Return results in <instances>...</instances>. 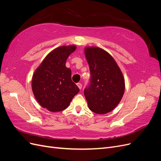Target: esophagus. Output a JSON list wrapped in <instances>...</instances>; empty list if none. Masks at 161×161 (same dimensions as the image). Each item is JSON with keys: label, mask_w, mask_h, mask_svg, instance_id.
Segmentation results:
<instances>
[{"label": "esophagus", "mask_w": 161, "mask_h": 161, "mask_svg": "<svg viewBox=\"0 0 161 161\" xmlns=\"http://www.w3.org/2000/svg\"><path fill=\"white\" fill-rule=\"evenodd\" d=\"M76 85H77L78 87H79V88L80 89H82V84L80 83V82H78V83H77Z\"/></svg>", "instance_id": "esophagus-1"}]
</instances>
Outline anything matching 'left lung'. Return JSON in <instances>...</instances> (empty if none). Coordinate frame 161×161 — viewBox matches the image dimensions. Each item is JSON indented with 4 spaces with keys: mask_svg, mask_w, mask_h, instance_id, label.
I'll use <instances>...</instances> for the list:
<instances>
[{
    "mask_svg": "<svg viewBox=\"0 0 161 161\" xmlns=\"http://www.w3.org/2000/svg\"><path fill=\"white\" fill-rule=\"evenodd\" d=\"M90 82L84 90L89 108L98 114L109 113L119 104L125 90L124 76L108 52L97 47L85 49Z\"/></svg>",
    "mask_w": 161,
    "mask_h": 161,
    "instance_id": "8db88e82",
    "label": "left lung"
}]
</instances>
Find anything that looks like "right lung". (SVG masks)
<instances>
[{
  "label": "right lung",
  "mask_w": 161,
  "mask_h": 161,
  "mask_svg": "<svg viewBox=\"0 0 161 161\" xmlns=\"http://www.w3.org/2000/svg\"><path fill=\"white\" fill-rule=\"evenodd\" d=\"M75 46H61L52 50L34 72L32 91L43 108L52 112L64 110L79 91L71 79V70L66 66Z\"/></svg>",
  "instance_id": "obj_1"
}]
</instances>
